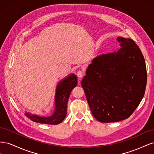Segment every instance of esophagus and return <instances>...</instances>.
Wrapping results in <instances>:
<instances>
[{
  "instance_id": "1",
  "label": "esophagus",
  "mask_w": 154,
  "mask_h": 154,
  "mask_svg": "<svg viewBox=\"0 0 154 154\" xmlns=\"http://www.w3.org/2000/svg\"><path fill=\"white\" fill-rule=\"evenodd\" d=\"M84 75V72H83V71H78V72H77V76H78V78H82V77H83V76Z\"/></svg>"
}]
</instances>
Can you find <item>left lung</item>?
I'll use <instances>...</instances> for the list:
<instances>
[{
  "mask_svg": "<svg viewBox=\"0 0 154 154\" xmlns=\"http://www.w3.org/2000/svg\"><path fill=\"white\" fill-rule=\"evenodd\" d=\"M121 48L92 60L82 81L87 102L100 122L128 118L145 92L147 72L140 49L130 38L118 37Z\"/></svg>",
  "mask_w": 154,
  "mask_h": 154,
  "instance_id": "1",
  "label": "left lung"
}]
</instances>
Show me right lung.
I'll list each match as a JSON object with an SVG mask.
<instances>
[{
	"instance_id": "add662e5",
	"label": "right lung",
	"mask_w": 154,
	"mask_h": 154,
	"mask_svg": "<svg viewBox=\"0 0 154 154\" xmlns=\"http://www.w3.org/2000/svg\"><path fill=\"white\" fill-rule=\"evenodd\" d=\"M77 77L72 74L64 80L60 82L57 88L55 96V110L51 117H40L26 113V116L34 122L48 124L58 125L62 122L67 114V101L71 92L77 85Z\"/></svg>"
}]
</instances>
